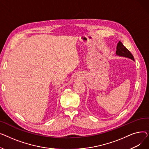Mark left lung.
Masks as SVG:
<instances>
[{
  "label": "left lung",
  "instance_id": "left-lung-1",
  "mask_svg": "<svg viewBox=\"0 0 149 149\" xmlns=\"http://www.w3.org/2000/svg\"><path fill=\"white\" fill-rule=\"evenodd\" d=\"M116 54L118 56L127 57L134 61V56H133V55L126 47L123 45V44L120 41L118 42V44H117Z\"/></svg>",
  "mask_w": 149,
  "mask_h": 149
}]
</instances>
